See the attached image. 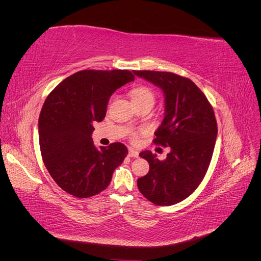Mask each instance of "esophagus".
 Returning <instances> with one entry per match:
<instances>
[{
    "instance_id": "1",
    "label": "esophagus",
    "mask_w": 261,
    "mask_h": 261,
    "mask_svg": "<svg viewBox=\"0 0 261 261\" xmlns=\"http://www.w3.org/2000/svg\"><path fill=\"white\" fill-rule=\"evenodd\" d=\"M139 154V152L137 151V150H135L134 148H129L128 149V155L132 156V158H137Z\"/></svg>"
}]
</instances>
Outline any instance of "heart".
Here are the masks:
<instances>
[{
  "label": "heart",
  "mask_w": 261,
  "mask_h": 261,
  "mask_svg": "<svg viewBox=\"0 0 261 261\" xmlns=\"http://www.w3.org/2000/svg\"><path fill=\"white\" fill-rule=\"evenodd\" d=\"M130 97L135 106L141 105V103H152L154 102V93L153 91L146 86H138L136 88H134L130 91ZM132 139L135 140L137 138V134H132Z\"/></svg>",
  "instance_id": "heart-1"
}]
</instances>
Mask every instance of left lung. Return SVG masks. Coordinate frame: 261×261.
Here are the masks:
<instances>
[{"instance_id": "obj_1", "label": "left lung", "mask_w": 261, "mask_h": 261, "mask_svg": "<svg viewBox=\"0 0 261 261\" xmlns=\"http://www.w3.org/2000/svg\"><path fill=\"white\" fill-rule=\"evenodd\" d=\"M134 74L162 89L164 117L153 143L171 148L162 161L149 150L139 153L148 161L149 172L138 178L137 186L149 201L171 206L192 195L206 175L218 135L215 112L189 78L154 70Z\"/></svg>"}]
</instances>
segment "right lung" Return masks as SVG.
<instances>
[{
    "label": "right lung",
    "mask_w": 261,
    "mask_h": 261,
    "mask_svg": "<svg viewBox=\"0 0 261 261\" xmlns=\"http://www.w3.org/2000/svg\"><path fill=\"white\" fill-rule=\"evenodd\" d=\"M134 80L126 69H85L65 78L45 99L39 144L46 170L63 191L88 198L109 186L128 150L121 143L98 149L92 123L103 120L112 93Z\"/></svg>",
    "instance_id": "1"
}]
</instances>
